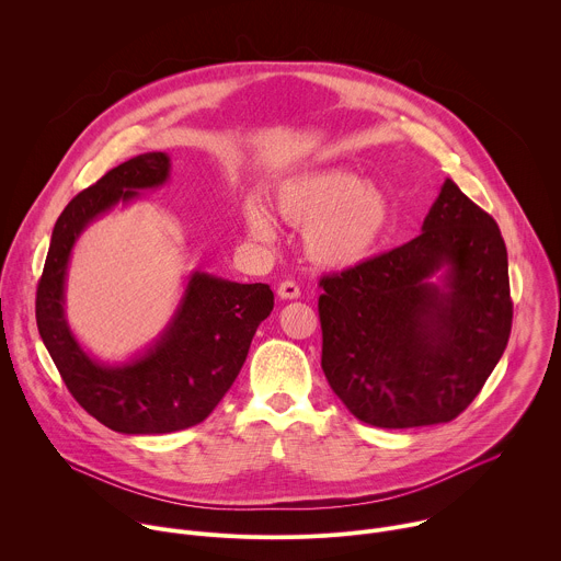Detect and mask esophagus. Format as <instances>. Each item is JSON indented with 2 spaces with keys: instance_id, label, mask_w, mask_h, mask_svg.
<instances>
[{
  "instance_id": "1",
  "label": "esophagus",
  "mask_w": 561,
  "mask_h": 561,
  "mask_svg": "<svg viewBox=\"0 0 561 561\" xmlns=\"http://www.w3.org/2000/svg\"><path fill=\"white\" fill-rule=\"evenodd\" d=\"M277 295H279L282 299H297V297L301 295V290H299V286H297L295 282H282V284L277 286Z\"/></svg>"
}]
</instances>
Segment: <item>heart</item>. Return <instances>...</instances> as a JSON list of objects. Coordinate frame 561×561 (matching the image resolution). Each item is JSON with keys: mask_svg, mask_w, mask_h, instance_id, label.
Masks as SVG:
<instances>
[{"mask_svg": "<svg viewBox=\"0 0 561 561\" xmlns=\"http://www.w3.org/2000/svg\"><path fill=\"white\" fill-rule=\"evenodd\" d=\"M279 215L304 230L306 257L327 271H351L381 247L392 221V204L377 182H364L344 167L306 171L275 191ZM247 230L257 242H275L277 226L255 199L244 204Z\"/></svg>", "mask_w": 561, "mask_h": 561, "instance_id": "heart-1", "label": "heart"}]
</instances>
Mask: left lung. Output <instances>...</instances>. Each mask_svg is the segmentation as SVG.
I'll return each mask as SVG.
<instances>
[{
  "mask_svg": "<svg viewBox=\"0 0 561 561\" xmlns=\"http://www.w3.org/2000/svg\"><path fill=\"white\" fill-rule=\"evenodd\" d=\"M322 368L364 424L455 420L502 359L513 322L495 219L453 180L409 244L319 282Z\"/></svg>",
  "mask_w": 561,
  "mask_h": 561,
  "instance_id": "8db88e82",
  "label": "left lung"
}]
</instances>
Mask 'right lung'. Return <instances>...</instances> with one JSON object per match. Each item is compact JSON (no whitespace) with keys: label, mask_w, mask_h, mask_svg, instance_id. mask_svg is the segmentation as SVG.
I'll return each mask as SVG.
<instances>
[{"label":"right lung","mask_w":561,"mask_h":561,"mask_svg":"<svg viewBox=\"0 0 561 561\" xmlns=\"http://www.w3.org/2000/svg\"><path fill=\"white\" fill-rule=\"evenodd\" d=\"M169 178L171 157L154 150L79 193L53 228L37 286V329L66 388L89 415L124 435H162L204 422L242 370L275 304L266 284L193 271L169 324L144 351L111 364L79 344L66 319V275L77 239L95 219L162 188Z\"/></svg>","instance_id":"add662e5"}]
</instances>
